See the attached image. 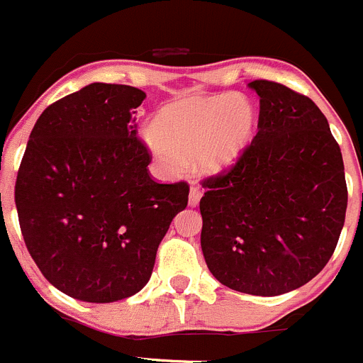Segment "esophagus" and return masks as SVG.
Masks as SVG:
<instances>
[{
	"instance_id": "1",
	"label": "esophagus",
	"mask_w": 363,
	"mask_h": 363,
	"mask_svg": "<svg viewBox=\"0 0 363 363\" xmlns=\"http://www.w3.org/2000/svg\"><path fill=\"white\" fill-rule=\"evenodd\" d=\"M201 197H202L201 189H199L195 184H191V188H189V201H188L189 206H191V208H197L199 202H201Z\"/></svg>"
}]
</instances>
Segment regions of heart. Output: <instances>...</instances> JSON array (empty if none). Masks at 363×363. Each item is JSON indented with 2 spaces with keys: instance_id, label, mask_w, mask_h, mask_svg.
<instances>
[{
  "instance_id": "b5f03b06",
  "label": "heart",
  "mask_w": 363,
  "mask_h": 363,
  "mask_svg": "<svg viewBox=\"0 0 363 363\" xmlns=\"http://www.w3.org/2000/svg\"><path fill=\"white\" fill-rule=\"evenodd\" d=\"M256 134V109L236 93L188 98L161 111L143 140L168 174L193 161L206 175H220L236 164Z\"/></svg>"
}]
</instances>
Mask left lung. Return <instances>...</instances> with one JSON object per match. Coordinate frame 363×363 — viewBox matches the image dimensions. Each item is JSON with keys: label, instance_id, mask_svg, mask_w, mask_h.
<instances>
[{"label": "left lung", "instance_id": "8db88e82", "mask_svg": "<svg viewBox=\"0 0 363 363\" xmlns=\"http://www.w3.org/2000/svg\"><path fill=\"white\" fill-rule=\"evenodd\" d=\"M249 87L259 96L258 134L233 168L202 182L201 245L220 283L272 297L306 284L330 262L347 186L319 107L283 84Z\"/></svg>", "mask_w": 363, "mask_h": 363}]
</instances>
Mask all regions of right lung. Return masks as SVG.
Masks as SVG:
<instances>
[{
	"instance_id": "add662e5",
	"label": "right lung",
	"mask_w": 363,
	"mask_h": 363,
	"mask_svg": "<svg viewBox=\"0 0 363 363\" xmlns=\"http://www.w3.org/2000/svg\"><path fill=\"white\" fill-rule=\"evenodd\" d=\"M147 94L94 82L44 109L16 181L26 249L73 299L114 303L140 292L189 186L159 184L134 114Z\"/></svg>"
}]
</instances>
